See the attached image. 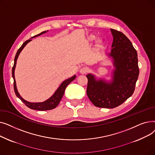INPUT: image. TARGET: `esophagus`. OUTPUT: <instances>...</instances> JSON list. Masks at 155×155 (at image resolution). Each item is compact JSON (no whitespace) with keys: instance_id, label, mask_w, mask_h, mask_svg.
<instances>
[{"instance_id":"esophagus-1","label":"esophagus","mask_w":155,"mask_h":155,"mask_svg":"<svg viewBox=\"0 0 155 155\" xmlns=\"http://www.w3.org/2000/svg\"><path fill=\"white\" fill-rule=\"evenodd\" d=\"M88 71V68H87V67H83L80 70V73H82V74H83V75L86 74V73H87Z\"/></svg>"}]
</instances>
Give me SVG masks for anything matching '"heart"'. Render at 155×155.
<instances>
[{"mask_svg": "<svg viewBox=\"0 0 155 155\" xmlns=\"http://www.w3.org/2000/svg\"><path fill=\"white\" fill-rule=\"evenodd\" d=\"M95 37L94 35H91L90 36H89L88 38H89V40H90V41H93V40L95 39ZM101 45H102L101 40V39H97L96 41V46H97V48H99L101 46Z\"/></svg>", "mask_w": 155, "mask_h": 155, "instance_id": "heart-1", "label": "heart"}]
</instances>
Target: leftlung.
I'll use <instances>...</instances> for the list:
<instances>
[{"mask_svg":"<svg viewBox=\"0 0 155 155\" xmlns=\"http://www.w3.org/2000/svg\"><path fill=\"white\" fill-rule=\"evenodd\" d=\"M110 30L114 38L109 56L116 68L113 80L107 83L96 80L91 74L87 75L88 99L96 107L109 109L119 106L133 95L140 73L137 51L131 42L123 32Z\"/></svg>","mask_w":155,"mask_h":155,"instance_id":"left-lung-1","label":"left lung"}]
</instances>
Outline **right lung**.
Returning a JSON list of instances; mask_svg holds the SVG:
<instances>
[{"mask_svg":"<svg viewBox=\"0 0 155 155\" xmlns=\"http://www.w3.org/2000/svg\"><path fill=\"white\" fill-rule=\"evenodd\" d=\"M46 31H43L42 32H41L40 34L37 35L35 36H33L32 38L39 36L42 34L45 33V32H47ZM32 39H28L27 41H26L24 42L22 45L21 46V48L19 49L18 51H17V53H16L15 56V58H14V66L12 67V75L14 79V92L15 94L17 96L18 98L23 102V103L25 104L26 106L29 108H30L31 109H33V110H51V109H54L57 105H58L61 101V99H62V97L63 96L65 88L67 87V85L70 84L73 80H75L76 76H73L71 78L67 79L61 84V85L60 86V87L58 88L55 93L50 97V99H48L47 101L43 102H38V103H32V102H29L25 100H24L22 97L20 96L17 90V87H16V84H15V77H14V70L15 68V64H16V61H17V59L18 58V56L19 54V53H21V51H22V49L24 48V47L28 43H29V41H31Z\"/></svg>","mask_w":155,"mask_h":155,"instance_id":"obj_1","label":"right lung"}]
</instances>
